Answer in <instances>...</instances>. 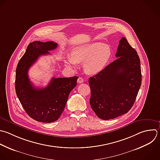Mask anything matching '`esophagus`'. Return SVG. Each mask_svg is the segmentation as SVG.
Here are the masks:
<instances>
[{
    "label": "esophagus",
    "instance_id": "obj_1",
    "mask_svg": "<svg viewBox=\"0 0 160 160\" xmlns=\"http://www.w3.org/2000/svg\"><path fill=\"white\" fill-rule=\"evenodd\" d=\"M84 82V80H83V79L82 78H78V83H82V82Z\"/></svg>",
    "mask_w": 160,
    "mask_h": 160
}]
</instances>
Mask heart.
Instances as JSON below:
<instances>
[{"instance_id": "b5f03b06", "label": "heart", "mask_w": 160, "mask_h": 160, "mask_svg": "<svg viewBox=\"0 0 160 160\" xmlns=\"http://www.w3.org/2000/svg\"><path fill=\"white\" fill-rule=\"evenodd\" d=\"M112 55L111 47L102 42H93L75 48L71 57H68L66 63L75 66L76 62H84V69L89 74H96L106 66Z\"/></svg>"}]
</instances>
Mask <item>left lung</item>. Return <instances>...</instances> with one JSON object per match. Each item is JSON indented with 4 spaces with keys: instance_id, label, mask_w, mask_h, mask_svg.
<instances>
[{
    "instance_id": "obj_1",
    "label": "left lung",
    "mask_w": 160,
    "mask_h": 160,
    "mask_svg": "<svg viewBox=\"0 0 160 160\" xmlns=\"http://www.w3.org/2000/svg\"><path fill=\"white\" fill-rule=\"evenodd\" d=\"M117 59L89 79V103L104 120L127 113L133 106L141 84L140 59L125 38L119 41Z\"/></svg>"
}]
</instances>
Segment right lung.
I'll use <instances>...</instances> for the list:
<instances>
[{
    "label": "right lung",
    "instance_id": "right-lung-1",
    "mask_svg": "<svg viewBox=\"0 0 160 160\" xmlns=\"http://www.w3.org/2000/svg\"><path fill=\"white\" fill-rule=\"evenodd\" d=\"M58 44L52 41L31 42L18 62L16 74V94L26 113L33 119L46 123L57 121L63 112L78 76L52 78L44 88H35L28 76L29 68L42 55L50 54Z\"/></svg>",
    "mask_w": 160,
    "mask_h": 160
}]
</instances>
